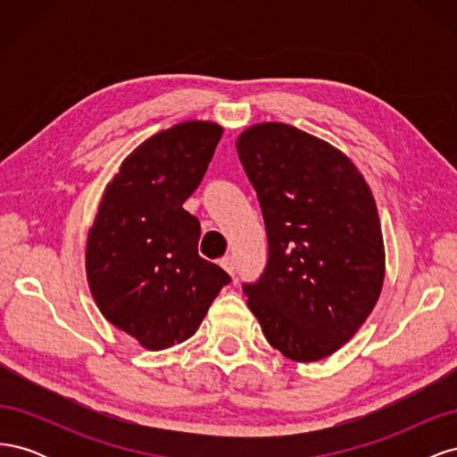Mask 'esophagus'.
Returning <instances> with one entry per match:
<instances>
[{
    "mask_svg": "<svg viewBox=\"0 0 457 457\" xmlns=\"http://www.w3.org/2000/svg\"><path fill=\"white\" fill-rule=\"evenodd\" d=\"M219 262H220V267H223L230 276H234V259H232L230 255L223 257V259H220Z\"/></svg>",
    "mask_w": 457,
    "mask_h": 457,
    "instance_id": "1",
    "label": "esophagus"
}]
</instances>
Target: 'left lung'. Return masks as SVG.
Returning <instances> with one entry per match:
<instances>
[{
    "instance_id": "1",
    "label": "left lung",
    "mask_w": 457,
    "mask_h": 457,
    "mask_svg": "<svg viewBox=\"0 0 457 457\" xmlns=\"http://www.w3.org/2000/svg\"><path fill=\"white\" fill-rule=\"evenodd\" d=\"M237 150L269 237L267 269L244 287L247 307L289 361H322L361 329L381 295L376 200L345 152L287 123L250 126Z\"/></svg>"
}]
</instances>
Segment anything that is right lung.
I'll return each instance as SVG.
<instances>
[{"instance_id": "obj_1", "label": "right lung", "mask_w": 457, "mask_h": 457, "mask_svg": "<svg viewBox=\"0 0 457 457\" xmlns=\"http://www.w3.org/2000/svg\"><path fill=\"white\" fill-rule=\"evenodd\" d=\"M223 128L188 120L148 137L103 192L86 242L101 314L146 351L195 336L230 278L198 255L200 223L183 204L198 188Z\"/></svg>"}]
</instances>
